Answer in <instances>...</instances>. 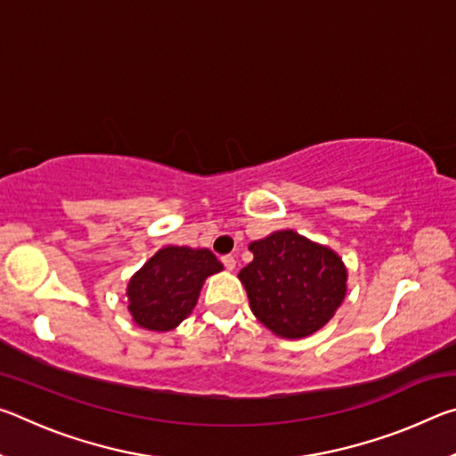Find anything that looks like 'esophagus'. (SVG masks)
Segmentation results:
<instances>
[{"label": "esophagus", "instance_id": "34e87169", "mask_svg": "<svg viewBox=\"0 0 456 456\" xmlns=\"http://www.w3.org/2000/svg\"><path fill=\"white\" fill-rule=\"evenodd\" d=\"M221 261H223V265H225V267L229 269V272H233V269H235V264H237L233 256H223V257H221Z\"/></svg>", "mask_w": 456, "mask_h": 456}]
</instances>
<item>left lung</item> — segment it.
<instances>
[{
    "label": "left lung",
    "instance_id": "8db88e82",
    "mask_svg": "<svg viewBox=\"0 0 456 456\" xmlns=\"http://www.w3.org/2000/svg\"><path fill=\"white\" fill-rule=\"evenodd\" d=\"M253 261L239 272L251 312L275 336L307 338L334 318L348 272L330 247L296 231H275L249 245Z\"/></svg>",
    "mask_w": 456,
    "mask_h": 456
}]
</instances>
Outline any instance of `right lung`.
Masks as SVG:
<instances>
[{
    "instance_id": "add662e5",
    "label": "right lung",
    "mask_w": 456,
    "mask_h": 456,
    "mask_svg": "<svg viewBox=\"0 0 456 456\" xmlns=\"http://www.w3.org/2000/svg\"><path fill=\"white\" fill-rule=\"evenodd\" d=\"M221 269L209 249H159L128 281V312L134 323L151 331L175 330L197 305L207 277Z\"/></svg>"
}]
</instances>
